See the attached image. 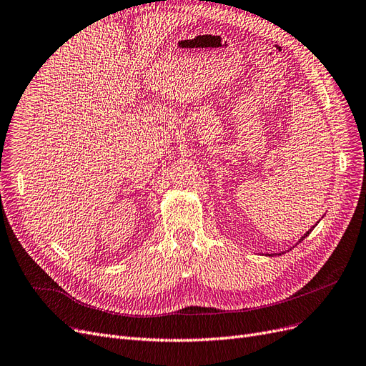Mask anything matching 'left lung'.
Segmentation results:
<instances>
[{"label": "left lung", "instance_id": "8db88e82", "mask_svg": "<svg viewBox=\"0 0 366 366\" xmlns=\"http://www.w3.org/2000/svg\"><path fill=\"white\" fill-rule=\"evenodd\" d=\"M313 227H315V225H313ZM313 227H312V229H310L309 232H306V233H305V236H301V239H300V241H298V242H301V241H303V239H305V237H307V236L310 234V232L313 230Z\"/></svg>", "mask_w": 366, "mask_h": 366}]
</instances>
